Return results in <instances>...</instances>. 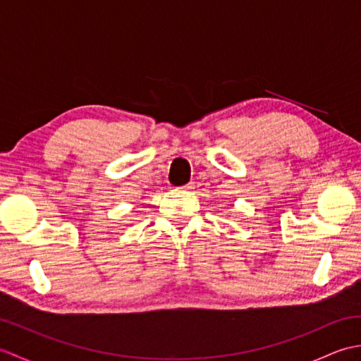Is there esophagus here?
<instances>
[{
    "label": "esophagus",
    "mask_w": 361,
    "mask_h": 361,
    "mask_svg": "<svg viewBox=\"0 0 361 361\" xmlns=\"http://www.w3.org/2000/svg\"><path fill=\"white\" fill-rule=\"evenodd\" d=\"M180 189H183V190H190V189H194V183H188V185L181 186Z\"/></svg>",
    "instance_id": "esophagus-1"
}]
</instances>
